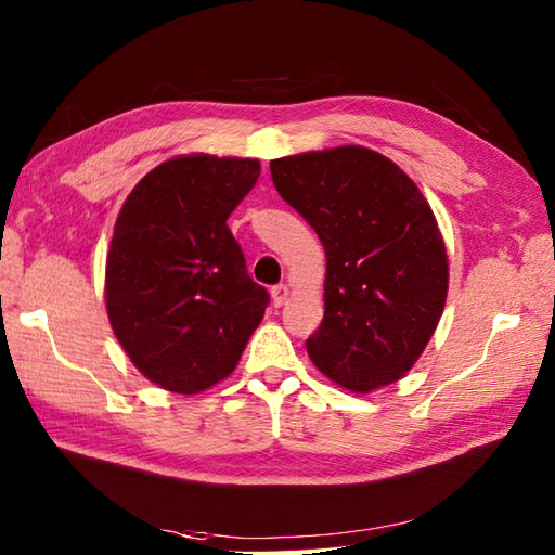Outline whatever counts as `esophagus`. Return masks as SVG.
Listing matches in <instances>:
<instances>
[{
  "mask_svg": "<svg viewBox=\"0 0 555 555\" xmlns=\"http://www.w3.org/2000/svg\"><path fill=\"white\" fill-rule=\"evenodd\" d=\"M288 293H291V288L286 284H279L271 288V302H274V308H281V305L288 300Z\"/></svg>",
  "mask_w": 555,
  "mask_h": 555,
  "instance_id": "esophagus-1",
  "label": "esophagus"
}]
</instances>
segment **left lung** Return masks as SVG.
Returning <instances> with one entry per match:
<instances>
[{"label": "left lung", "instance_id": "1", "mask_svg": "<svg viewBox=\"0 0 555 555\" xmlns=\"http://www.w3.org/2000/svg\"><path fill=\"white\" fill-rule=\"evenodd\" d=\"M269 169L326 253L324 320L305 344L314 367L352 393L403 379L448 293L429 203L396 162L360 145L281 157Z\"/></svg>", "mask_w": 555, "mask_h": 555}]
</instances>
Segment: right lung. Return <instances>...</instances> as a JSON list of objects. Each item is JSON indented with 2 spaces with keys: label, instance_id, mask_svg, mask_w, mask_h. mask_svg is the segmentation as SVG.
<instances>
[{
  "label": "right lung",
  "instance_id": "1",
  "mask_svg": "<svg viewBox=\"0 0 555 555\" xmlns=\"http://www.w3.org/2000/svg\"><path fill=\"white\" fill-rule=\"evenodd\" d=\"M259 162L181 155L145 173L116 217L104 274L114 336L167 391L193 396L235 370L269 305L227 227Z\"/></svg>",
  "mask_w": 555,
  "mask_h": 555
}]
</instances>
